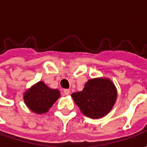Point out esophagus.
I'll return each instance as SVG.
<instances>
[{
    "label": "esophagus",
    "mask_w": 147,
    "mask_h": 147,
    "mask_svg": "<svg viewBox=\"0 0 147 147\" xmlns=\"http://www.w3.org/2000/svg\"><path fill=\"white\" fill-rule=\"evenodd\" d=\"M64 93H65V95H69L70 94V91L69 89H65L64 90Z\"/></svg>",
    "instance_id": "1"
}]
</instances>
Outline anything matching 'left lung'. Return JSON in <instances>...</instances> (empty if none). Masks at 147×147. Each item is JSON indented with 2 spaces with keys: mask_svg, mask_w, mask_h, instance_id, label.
I'll return each instance as SVG.
<instances>
[{
  "mask_svg": "<svg viewBox=\"0 0 147 147\" xmlns=\"http://www.w3.org/2000/svg\"><path fill=\"white\" fill-rule=\"evenodd\" d=\"M82 114L90 119H100L109 114L115 104L118 92L108 78L89 79L81 92L71 95Z\"/></svg>",
  "mask_w": 147,
  "mask_h": 147,
  "instance_id": "left-lung-1",
  "label": "left lung"
}]
</instances>
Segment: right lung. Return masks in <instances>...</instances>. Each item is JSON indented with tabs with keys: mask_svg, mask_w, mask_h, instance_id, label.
Here are the masks:
<instances>
[{
	"mask_svg": "<svg viewBox=\"0 0 147 147\" xmlns=\"http://www.w3.org/2000/svg\"><path fill=\"white\" fill-rule=\"evenodd\" d=\"M59 96V90L49 88L45 82L40 81L26 90L24 93V100L31 111L42 115L51 108Z\"/></svg>",
	"mask_w": 147,
	"mask_h": 147,
	"instance_id": "1",
	"label": "right lung"
}]
</instances>
